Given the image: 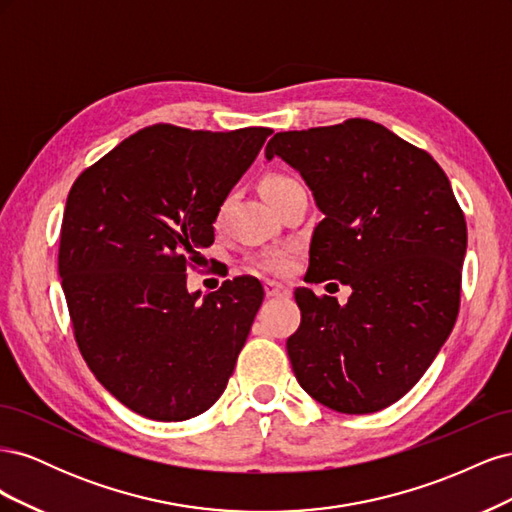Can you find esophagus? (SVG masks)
<instances>
[{
  "label": "esophagus",
  "mask_w": 512,
  "mask_h": 512,
  "mask_svg": "<svg viewBox=\"0 0 512 512\" xmlns=\"http://www.w3.org/2000/svg\"><path fill=\"white\" fill-rule=\"evenodd\" d=\"M265 292L267 297H286V294L290 292L284 284H277V282H267L265 284Z\"/></svg>",
  "instance_id": "34e87169"
}]
</instances>
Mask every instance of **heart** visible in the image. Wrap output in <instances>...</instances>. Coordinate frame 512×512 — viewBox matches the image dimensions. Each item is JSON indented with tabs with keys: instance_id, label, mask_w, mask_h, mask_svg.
I'll return each mask as SVG.
<instances>
[{
	"instance_id": "1",
	"label": "heart",
	"mask_w": 512,
	"mask_h": 512,
	"mask_svg": "<svg viewBox=\"0 0 512 512\" xmlns=\"http://www.w3.org/2000/svg\"><path fill=\"white\" fill-rule=\"evenodd\" d=\"M288 183H294V179H290L286 175H267L265 179L260 181V192H262V196H265L269 192L284 188V185H288ZM288 265H290V258L284 252L267 254V256H260L256 260V267L262 269V271H269V273H282V271L288 269Z\"/></svg>"
}]
</instances>
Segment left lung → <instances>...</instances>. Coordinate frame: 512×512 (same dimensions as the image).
Returning <instances> with one entry per match:
<instances>
[{
    "label": "left lung",
    "mask_w": 512,
    "mask_h": 512,
    "mask_svg": "<svg viewBox=\"0 0 512 512\" xmlns=\"http://www.w3.org/2000/svg\"><path fill=\"white\" fill-rule=\"evenodd\" d=\"M267 160L299 170L322 222L305 280H339L346 305L294 290L288 342L307 395L342 414L395 404L421 380L459 314L468 228L451 181L427 151L369 119L277 132Z\"/></svg>",
    "instance_id": "left-lung-1"
}]
</instances>
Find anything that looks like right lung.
Returning a JSON list of instances; mask_svg holds the SVG:
<instances>
[{"label": "right lung", "mask_w": 512, "mask_h": 512, "mask_svg": "<svg viewBox=\"0 0 512 512\" xmlns=\"http://www.w3.org/2000/svg\"><path fill=\"white\" fill-rule=\"evenodd\" d=\"M271 128L232 132L156 123L74 181L59 275L74 337L104 389L151 421H185L224 393L265 299L256 277L198 303L185 269Z\"/></svg>", "instance_id": "obj_1"}]
</instances>
